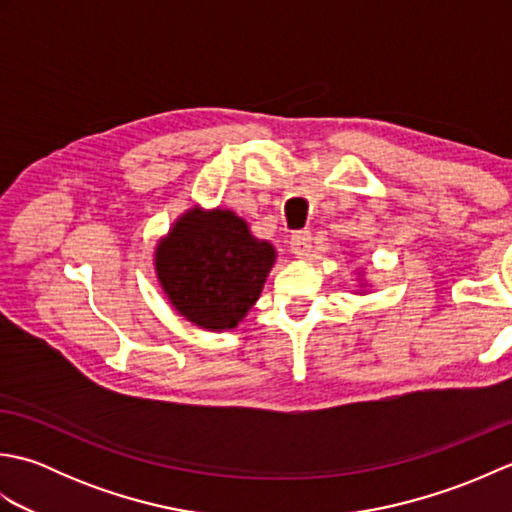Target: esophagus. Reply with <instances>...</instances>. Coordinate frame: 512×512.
Here are the masks:
<instances>
[{"instance_id": "34e87169", "label": "esophagus", "mask_w": 512, "mask_h": 512, "mask_svg": "<svg viewBox=\"0 0 512 512\" xmlns=\"http://www.w3.org/2000/svg\"><path fill=\"white\" fill-rule=\"evenodd\" d=\"M312 248V237L308 231H299L290 237V250L297 257H306Z\"/></svg>"}]
</instances>
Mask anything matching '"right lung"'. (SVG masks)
<instances>
[{
  "label": "right lung",
  "mask_w": 512,
  "mask_h": 512,
  "mask_svg": "<svg viewBox=\"0 0 512 512\" xmlns=\"http://www.w3.org/2000/svg\"><path fill=\"white\" fill-rule=\"evenodd\" d=\"M275 259V246L257 239L233 211L193 206L158 242L154 266L180 317L222 332L237 328L255 306Z\"/></svg>",
  "instance_id": "1"
}]
</instances>
